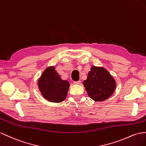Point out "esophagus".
I'll use <instances>...</instances> for the list:
<instances>
[{
  "label": "esophagus",
  "mask_w": 146,
  "mask_h": 146,
  "mask_svg": "<svg viewBox=\"0 0 146 146\" xmlns=\"http://www.w3.org/2000/svg\"><path fill=\"white\" fill-rule=\"evenodd\" d=\"M81 81H74V84H80Z\"/></svg>",
  "instance_id": "obj_1"
}]
</instances>
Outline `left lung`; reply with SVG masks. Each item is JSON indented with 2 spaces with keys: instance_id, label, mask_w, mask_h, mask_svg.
I'll use <instances>...</instances> for the list:
<instances>
[{
  "instance_id": "1",
  "label": "left lung",
  "mask_w": 146,
  "mask_h": 146,
  "mask_svg": "<svg viewBox=\"0 0 146 146\" xmlns=\"http://www.w3.org/2000/svg\"><path fill=\"white\" fill-rule=\"evenodd\" d=\"M83 85L90 98L95 102H102L114 93L116 81L105 68L92 66Z\"/></svg>"
}]
</instances>
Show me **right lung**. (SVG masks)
I'll list each match as a JSON object with an SVG mask.
<instances>
[{
  "instance_id": "right-lung-1",
  "label": "right lung",
  "mask_w": 146,
  "mask_h": 146,
  "mask_svg": "<svg viewBox=\"0 0 146 146\" xmlns=\"http://www.w3.org/2000/svg\"><path fill=\"white\" fill-rule=\"evenodd\" d=\"M37 83L42 96L52 103H60L65 100L70 87L69 82L62 80L54 66L46 68Z\"/></svg>"
}]
</instances>
